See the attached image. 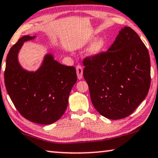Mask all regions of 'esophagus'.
<instances>
[{
	"label": "esophagus",
	"mask_w": 158,
	"mask_h": 158,
	"mask_svg": "<svg viewBox=\"0 0 158 158\" xmlns=\"http://www.w3.org/2000/svg\"><path fill=\"white\" fill-rule=\"evenodd\" d=\"M76 69H77V77H78L79 79H81L82 76H83V68H82L81 66L78 65L77 66Z\"/></svg>",
	"instance_id": "esophagus-1"
}]
</instances>
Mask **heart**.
Wrapping results in <instances>:
<instances>
[{
    "label": "heart",
    "mask_w": 158,
    "mask_h": 158,
    "mask_svg": "<svg viewBox=\"0 0 158 158\" xmlns=\"http://www.w3.org/2000/svg\"><path fill=\"white\" fill-rule=\"evenodd\" d=\"M106 42L103 39H99L95 41L92 45L90 48H89L88 53L91 56H95V55L98 54L100 53L103 48L105 46Z\"/></svg>",
    "instance_id": "b5f03b06"
}]
</instances>
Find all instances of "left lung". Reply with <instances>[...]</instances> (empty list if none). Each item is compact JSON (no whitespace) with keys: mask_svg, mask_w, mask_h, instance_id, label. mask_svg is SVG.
Returning a JSON list of instances; mask_svg holds the SVG:
<instances>
[{"mask_svg":"<svg viewBox=\"0 0 158 158\" xmlns=\"http://www.w3.org/2000/svg\"><path fill=\"white\" fill-rule=\"evenodd\" d=\"M83 64L91 100L106 118L128 117L148 94L151 80L150 55L130 27L122 28L107 52L86 57Z\"/></svg>","mask_w":158,"mask_h":158,"instance_id":"obj_1","label":"left lung"}]
</instances>
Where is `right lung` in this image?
<instances>
[{
  "mask_svg": "<svg viewBox=\"0 0 158 158\" xmlns=\"http://www.w3.org/2000/svg\"><path fill=\"white\" fill-rule=\"evenodd\" d=\"M24 35L8 52L4 79L6 90L20 114L28 120L41 124L56 122L65 112L73 86L77 82L74 66H67L54 60L53 55L44 56L42 65L35 72L23 69L18 54L25 41L35 39Z\"/></svg>",
  "mask_w": 158,
  "mask_h": 158,
  "instance_id": "obj_1",
  "label": "right lung"
}]
</instances>
